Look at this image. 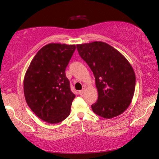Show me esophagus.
<instances>
[{
    "mask_svg": "<svg viewBox=\"0 0 159 159\" xmlns=\"http://www.w3.org/2000/svg\"><path fill=\"white\" fill-rule=\"evenodd\" d=\"M85 93V90H81L79 91V94L80 95H83V93Z\"/></svg>",
    "mask_w": 159,
    "mask_h": 159,
    "instance_id": "1",
    "label": "esophagus"
}]
</instances>
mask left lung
I'll return each mask as SVG.
<instances>
[{"label": "left lung", "instance_id": "obj_1", "mask_svg": "<svg viewBox=\"0 0 159 159\" xmlns=\"http://www.w3.org/2000/svg\"><path fill=\"white\" fill-rule=\"evenodd\" d=\"M81 58L95 76L98 99L91 107L104 118L121 114L130 106L135 88V74L121 53L102 41L76 45Z\"/></svg>", "mask_w": 159, "mask_h": 159}]
</instances>
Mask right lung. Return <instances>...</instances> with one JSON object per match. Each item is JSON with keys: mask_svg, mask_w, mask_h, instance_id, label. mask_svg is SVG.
<instances>
[{"mask_svg": "<svg viewBox=\"0 0 159 159\" xmlns=\"http://www.w3.org/2000/svg\"><path fill=\"white\" fill-rule=\"evenodd\" d=\"M75 45L49 43L31 60L24 79L26 103L44 121L58 123L69 116L75 95L70 90L65 70Z\"/></svg>", "mask_w": 159, "mask_h": 159, "instance_id": "add662e5", "label": "right lung"}]
</instances>
